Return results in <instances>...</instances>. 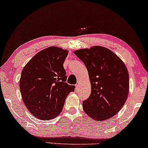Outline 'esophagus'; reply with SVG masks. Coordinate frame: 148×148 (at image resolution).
<instances>
[{"mask_svg":"<svg viewBox=\"0 0 148 148\" xmlns=\"http://www.w3.org/2000/svg\"><path fill=\"white\" fill-rule=\"evenodd\" d=\"M75 90H76V91H78V90H79V85H78V84H77V85H75Z\"/></svg>","mask_w":148,"mask_h":148,"instance_id":"obj_1","label":"esophagus"}]
</instances>
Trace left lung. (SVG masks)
Returning a JSON list of instances; mask_svg holds the SVG:
<instances>
[{"label":"left lung","mask_w":148,"mask_h":148,"mask_svg":"<svg viewBox=\"0 0 148 148\" xmlns=\"http://www.w3.org/2000/svg\"><path fill=\"white\" fill-rule=\"evenodd\" d=\"M74 53L87 67L91 92L83 103L88 116L103 121L119 112L128 98L129 74L124 63L110 49L100 45Z\"/></svg>","instance_id":"8db88e82"}]
</instances>
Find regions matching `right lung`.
Masks as SVG:
<instances>
[{
  "instance_id": "1",
  "label": "right lung",
  "mask_w": 148,
  "mask_h": 148,
  "mask_svg": "<svg viewBox=\"0 0 148 148\" xmlns=\"http://www.w3.org/2000/svg\"><path fill=\"white\" fill-rule=\"evenodd\" d=\"M67 49L51 46L36 54L24 67L20 90L25 106L37 119L51 120L62 111L67 95L75 86L65 83L63 63Z\"/></svg>"
}]
</instances>
